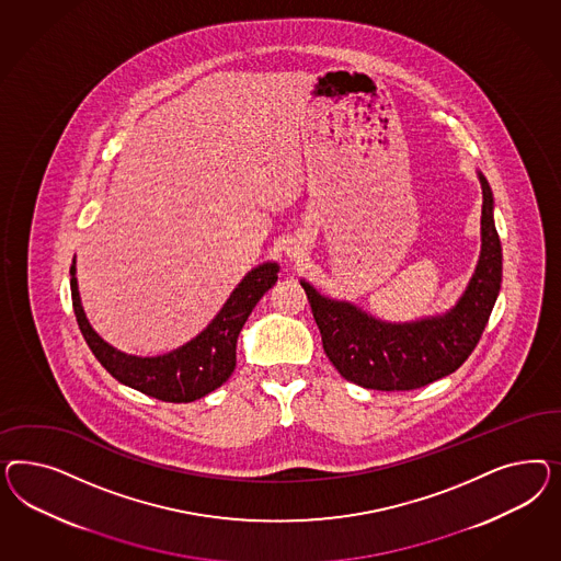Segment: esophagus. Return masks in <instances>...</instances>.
<instances>
[{"label":"esophagus","instance_id":"1","mask_svg":"<svg viewBox=\"0 0 561 561\" xmlns=\"http://www.w3.org/2000/svg\"><path fill=\"white\" fill-rule=\"evenodd\" d=\"M286 253H288L289 259H294V261H300V259L306 255L305 247H302V242H298V240L289 242Z\"/></svg>","mask_w":561,"mask_h":561}]
</instances>
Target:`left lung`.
I'll return each mask as SVG.
<instances>
[{"label":"left lung","mask_w":561,"mask_h":561,"mask_svg":"<svg viewBox=\"0 0 561 561\" xmlns=\"http://www.w3.org/2000/svg\"><path fill=\"white\" fill-rule=\"evenodd\" d=\"M477 179L483 191L481 253L467 288L446 312L391 323L354 302L329 298L300 279L324 354L345 380L374 391H411L459 370L476 350L502 286V244L493 221L492 188L479 170Z\"/></svg>","instance_id":"obj_1"}]
</instances>
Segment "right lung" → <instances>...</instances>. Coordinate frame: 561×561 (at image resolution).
<instances>
[{
    "mask_svg": "<svg viewBox=\"0 0 561 561\" xmlns=\"http://www.w3.org/2000/svg\"><path fill=\"white\" fill-rule=\"evenodd\" d=\"M279 265L267 261L247 273L220 312L199 335L160 356L125 354L102 340L85 319L78 289L76 259L71 263V302L88 347L121 385L169 403H191L221 387L237 368V341L263 294L277 282Z\"/></svg>",
    "mask_w": 561,
    "mask_h": 561,
    "instance_id": "obj_1",
    "label": "right lung"
}]
</instances>
